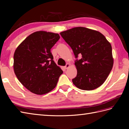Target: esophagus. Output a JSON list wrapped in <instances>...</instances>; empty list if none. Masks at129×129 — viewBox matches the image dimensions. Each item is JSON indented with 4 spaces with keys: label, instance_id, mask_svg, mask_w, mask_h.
Segmentation results:
<instances>
[{
    "label": "esophagus",
    "instance_id": "esophagus-1",
    "mask_svg": "<svg viewBox=\"0 0 129 129\" xmlns=\"http://www.w3.org/2000/svg\"><path fill=\"white\" fill-rule=\"evenodd\" d=\"M69 67H70V64H68H68H67L66 65H65V69H67L68 68H69Z\"/></svg>",
    "mask_w": 129,
    "mask_h": 129
}]
</instances>
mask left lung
I'll return each instance as SVG.
<instances>
[{
  "label": "left lung",
  "instance_id": "8db88e82",
  "mask_svg": "<svg viewBox=\"0 0 129 129\" xmlns=\"http://www.w3.org/2000/svg\"><path fill=\"white\" fill-rule=\"evenodd\" d=\"M76 59L77 75L73 83L78 88L92 90L102 85L113 68L112 48L104 35L94 30L76 27L60 33Z\"/></svg>",
  "mask_w": 129,
  "mask_h": 129
}]
</instances>
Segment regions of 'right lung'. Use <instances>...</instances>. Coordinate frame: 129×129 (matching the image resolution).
Wrapping results in <instances>:
<instances>
[{"instance_id": "add662e5", "label": "right lung", "mask_w": 129, "mask_h": 129, "mask_svg": "<svg viewBox=\"0 0 129 129\" xmlns=\"http://www.w3.org/2000/svg\"><path fill=\"white\" fill-rule=\"evenodd\" d=\"M59 39L58 34L36 31L26 38L15 51V74L23 85L34 94L43 95L53 90L63 73L50 52Z\"/></svg>"}]
</instances>
